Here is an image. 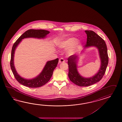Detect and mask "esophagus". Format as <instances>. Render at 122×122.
I'll list each match as a JSON object with an SVG mask.
<instances>
[{"label": "esophagus", "mask_w": 122, "mask_h": 122, "mask_svg": "<svg viewBox=\"0 0 122 122\" xmlns=\"http://www.w3.org/2000/svg\"><path fill=\"white\" fill-rule=\"evenodd\" d=\"M65 61L63 59V58H61L59 59V63H62L64 62Z\"/></svg>", "instance_id": "34e87169"}]
</instances>
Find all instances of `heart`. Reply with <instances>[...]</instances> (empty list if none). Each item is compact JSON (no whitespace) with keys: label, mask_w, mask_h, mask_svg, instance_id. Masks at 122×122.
Wrapping results in <instances>:
<instances>
[{"label":"heart","mask_w":122,"mask_h":122,"mask_svg":"<svg viewBox=\"0 0 122 122\" xmlns=\"http://www.w3.org/2000/svg\"><path fill=\"white\" fill-rule=\"evenodd\" d=\"M60 49L67 50L66 52L70 56H73L79 52L82 46V42L75 37H68L60 41L57 44Z\"/></svg>","instance_id":"obj_1"}]
</instances>
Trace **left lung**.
<instances>
[{
	"label": "left lung",
	"instance_id": "left-lung-1",
	"mask_svg": "<svg viewBox=\"0 0 122 122\" xmlns=\"http://www.w3.org/2000/svg\"><path fill=\"white\" fill-rule=\"evenodd\" d=\"M85 32L87 36V41L86 45L83 47L84 48L81 54H83L84 50L86 48L96 47L98 51L101 64L98 71L94 76L86 78L81 76L78 70V63L80 56L73 55L70 56L67 59L68 77L72 82L81 86H91L99 82L104 76L108 63L107 49L104 40L92 30H85Z\"/></svg>",
	"mask_w": 122,
	"mask_h": 122
}]
</instances>
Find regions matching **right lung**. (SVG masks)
I'll return each instance as SVG.
<instances>
[{"label":"right lung","mask_w":122,"mask_h":122,"mask_svg":"<svg viewBox=\"0 0 122 122\" xmlns=\"http://www.w3.org/2000/svg\"><path fill=\"white\" fill-rule=\"evenodd\" d=\"M50 31L46 30H27L20 36L14 44L11 53V59L10 62V68L13 73L14 76L17 81L21 84L28 87L36 88L42 86L48 82L52 76L54 69L56 68L59 62L58 58L52 60L47 61L42 71L35 78L27 79L21 77L17 72L14 65V56L15 50L22 40L26 38H36L38 39H43L46 38L47 35Z\"/></svg>","instance_id":"obj_1"}]
</instances>
